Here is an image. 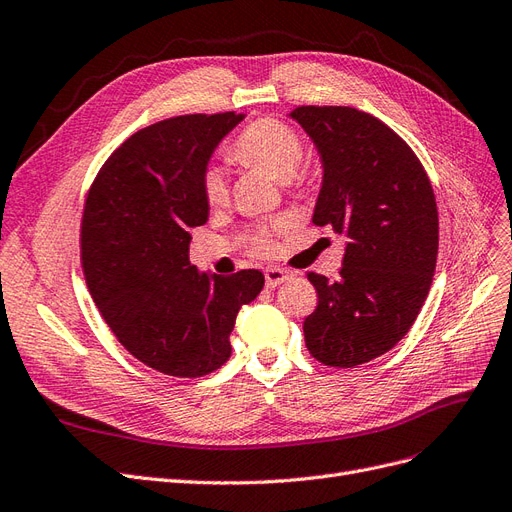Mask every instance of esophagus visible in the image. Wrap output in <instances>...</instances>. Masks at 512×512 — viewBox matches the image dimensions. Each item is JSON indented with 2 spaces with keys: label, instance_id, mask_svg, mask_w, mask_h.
<instances>
[{
  "label": "esophagus",
  "instance_id": "1",
  "mask_svg": "<svg viewBox=\"0 0 512 512\" xmlns=\"http://www.w3.org/2000/svg\"><path fill=\"white\" fill-rule=\"evenodd\" d=\"M263 274H266V287H270V289H274V287L282 285V282H287V280L293 278V274L289 270H282V268H268Z\"/></svg>",
  "mask_w": 512,
  "mask_h": 512
}]
</instances>
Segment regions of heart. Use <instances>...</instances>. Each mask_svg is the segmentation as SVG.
I'll use <instances>...</instances> for the list:
<instances>
[{"mask_svg": "<svg viewBox=\"0 0 512 512\" xmlns=\"http://www.w3.org/2000/svg\"><path fill=\"white\" fill-rule=\"evenodd\" d=\"M227 156L244 166L261 168L276 181H291L304 162L306 147L297 132L276 118H261L246 126L227 149ZM202 192L211 206L227 200V179L221 168H208L202 179ZM263 246L266 240L259 238Z\"/></svg>", "mask_w": 512, "mask_h": 512, "instance_id": "1", "label": "heart"}]
</instances>
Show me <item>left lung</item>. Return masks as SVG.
<instances>
[{
    "label": "left lung",
    "mask_w": 512,
    "mask_h": 512,
    "mask_svg": "<svg viewBox=\"0 0 512 512\" xmlns=\"http://www.w3.org/2000/svg\"><path fill=\"white\" fill-rule=\"evenodd\" d=\"M318 149L323 183L312 221L346 236L331 282L308 274L318 306L306 346L329 367H356L407 335L430 291L439 253L437 200L411 147L371 113L304 105L287 113Z\"/></svg>",
    "instance_id": "left-lung-1"
}]
</instances>
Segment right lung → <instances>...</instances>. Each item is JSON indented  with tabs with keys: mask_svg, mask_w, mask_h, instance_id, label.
<instances>
[{
	"mask_svg": "<svg viewBox=\"0 0 512 512\" xmlns=\"http://www.w3.org/2000/svg\"><path fill=\"white\" fill-rule=\"evenodd\" d=\"M244 113L179 116L126 139L94 179L82 219L90 295L118 342L147 367L202 377L232 354L238 310L263 274L202 272L189 263L194 227L208 221L202 179Z\"/></svg>",
	"mask_w": 512,
	"mask_h": 512,
	"instance_id": "obj_1",
	"label": "right lung"
}]
</instances>
